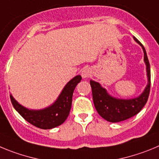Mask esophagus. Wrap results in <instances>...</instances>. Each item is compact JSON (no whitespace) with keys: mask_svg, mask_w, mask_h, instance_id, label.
Here are the masks:
<instances>
[{"mask_svg":"<svg viewBox=\"0 0 159 159\" xmlns=\"http://www.w3.org/2000/svg\"><path fill=\"white\" fill-rule=\"evenodd\" d=\"M90 75H91V72H90V70L89 69L83 70L82 72H81V76H82L84 78H89Z\"/></svg>","mask_w":159,"mask_h":159,"instance_id":"34e87169","label":"esophagus"}]
</instances>
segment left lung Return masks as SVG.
<instances>
[{
  "label": "left lung",
  "instance_id": "left-lung-1",
  "mask_svg": "<svg viewBox=\"0 0 159 159\" xmlns=\"http://www.w3.org/2000/svg\"><path fill=\"white\" fill-rule=\"evenodd\" d=\"M139 45L142 46L144 53V62L147 66V85L142 94L133 99H117L107 93L106 89L101 87L100 83L90 80L92 88L93 100L94 106L102 118L111 123H117L125 120L138 114L147 103L151 89V69L147 52L141 43L134 37Z\"/></svg>",
  "mask_w": 159,
  "mask_h": 159
}]
</instances>
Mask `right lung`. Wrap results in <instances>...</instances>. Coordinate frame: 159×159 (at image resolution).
Here are the masks:
<instances>
[{"instance_id":"obj_1","label":"right lung","mask_w":159,"mask_h":159,"mask_svg":"<svg viewBox=\"0 0 159 159\" xmlns=\"http://www.w3.org/2000/svg\"><path fill=\"white\" fill-rule=\"evenodd\" d=\"M81 80L80 75L74 77L65 85L56 101L43 109H28L20 104L12 95H10V99L14 108L25 120L41 129H51L63 124L69 116L72 104L73 93Z\"/></svg>"}]
</instances>
